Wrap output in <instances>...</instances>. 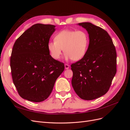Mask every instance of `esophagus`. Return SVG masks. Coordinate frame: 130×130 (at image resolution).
Returning <instances> with one entry per match:
<instances>
[{
  "instance_id": "esophagus-1",
  "label": "esophagus",
  "mask_w": 130,
  "mask_h": 130,
  "mask_svg": "<svg viewBox=\"0 0 130 130\" xmlns=\"http://www.w3.org/2000/svg\"><path fill=\"white\" fill-rule=\"evenodd\" d=\"M64 68L66 69H68L69 68V66L68 64H64Z\"/></svg>"
}]
</instances>
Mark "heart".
<instances>
[{"instance_id":"heart-1","label":"heart","mask_w":130,"mask_h":130,"mask_svg":"<svg viewBox=\"0 0 130 130\" xmlns=\"http://www.w3.org/2000/svg\"><path fill=\"white\" fill-rule=\"evenodd\" d=\"M88 44L89 37L85 31L64 30L57 34L55 41L48 43V49L55 60L60 58L63 50L66 59L78 61L85 56Z\"/></svg>"}]
</instances>
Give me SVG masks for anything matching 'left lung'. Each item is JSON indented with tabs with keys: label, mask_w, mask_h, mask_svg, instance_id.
I'll use <instances>...</instances> for the list:
<instances>
[{
	"label": "left lung",
	"mask_w": 130,
	"mask_h": 130,
	"mask_svg": "<svg viewBox=\"0 0 130 130\" xmlns=\"http://www.w3.org/2000/svg\"><path fill=\"white\" fill-rule=\"evenodd\" d=\"M78 25L87 31L89 43L85 56L71 65L72 85L81 99L92 100L109 90L117 72V53L107 31L89 22Z\"/></svg>",
	"instance_id": "left-lung-1"
}]
</instances>
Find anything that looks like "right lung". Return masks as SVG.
<instances>
[{"mask_svg":"<svg viewBox=\"0 0 130 130\" xmlns=\"http://www.w3.org/2000/svg\"><path fill=\"white\" fill-rule=\"evenodd\" d=\"M55 26L36 24L15 41L10 67L13 84L22 98L39 103L52 93L64 63L50 55L48 44Z\"/></svg>","mask_w":130,"mask_h":130,"instance_id":"right-lung-1","label":"right lung"}]
</instances>
